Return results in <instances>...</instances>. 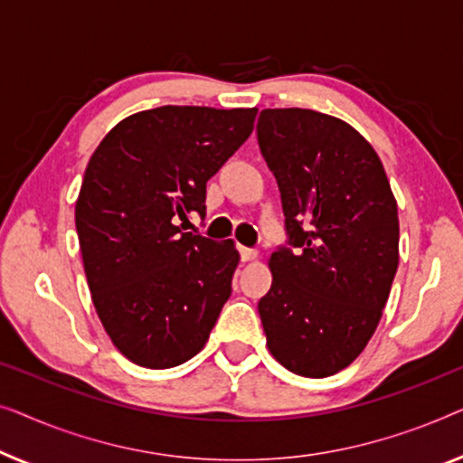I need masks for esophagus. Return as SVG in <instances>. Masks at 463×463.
<instances>
[{
    "mask_svg": "<svg viewBox=\"0 0 463 463\" xmlns=\"http://www.w3.org/2000/svg\"><path fill=\"white\" fill-rule=\"evenodd\" d=\"M239 251H241V260H243V262H251V260H258L256 250H250V247H239Z\"/></svg>",
    "mask_w": 463,
    "mask_h": 463,
    "instance_id": "34e87169",
    "label": "esophagus"
}]
</instances>
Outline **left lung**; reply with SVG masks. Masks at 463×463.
I'll use <instances>...</instances> for the list:
<instances>
[{
	"label": "left lung",
	"instance_id": "obj_1",
	"mask_svg": "<svg viewBox=\"0 0 463 463\" xmlns=\"http://www.w3.org/2000/svg\"><path fill=\"white\" fill-rule=\"evenodd\" d=\"M258 142L294 250L272 251L258 302L270 354L304 377L348 367L375 334L399 269V210L373 146L310 109H264Z\"/></svg>",
	"mask_w": 463,
	"mask_h": 463
}]
</instances>
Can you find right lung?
Returning a JSON list of instances; mask_svg holds the SVG:
<instances>
[{
    "label": "right lung",
    "mask_w": 463,
    "mask_h": 463,
    "mask_svg": "<svg viewBox=\"0 0 463 463\" xmlns=\"http://www.w3.org/2000/svg\"><path fill=\"white\" fill-rule=\"evenodd\" d=\"M258 109L159 107L121 119L83 174L75 226L88 288L115 348L146 369L201 353L231 298L234 241L182 232L205 184L250 138Z\"/></svg>",
    "instance_id": "add662e5"
}]
</instances>
